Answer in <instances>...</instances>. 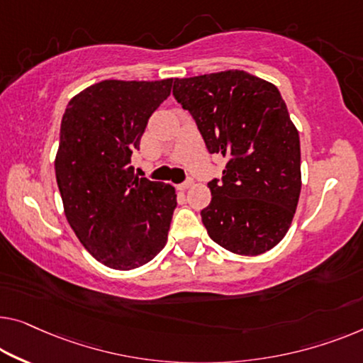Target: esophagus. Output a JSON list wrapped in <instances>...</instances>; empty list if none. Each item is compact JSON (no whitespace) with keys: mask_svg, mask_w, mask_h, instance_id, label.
Returning a JSON list of instances; mask_svg holds the SVG:
<instances>
[{"mask_svg":"<svg viewBox=\"0 0 363 363\" xmlns=\"http://www.w3.org/2000/svg\"><path fill=\"white\" fill-rule=\"evenodd\" d=\"M192 184H194V179H191V177H189V179H186V181H184V182L181 184L179 189H181V191H186V189L191 187Z\"/></svg>","mask_w":363,"mask_h":363,"instance_id":"esophagus-1","label":"esophagus"}]
</instances>
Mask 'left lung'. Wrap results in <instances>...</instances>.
Wrapping results in <instances>:
<instances>
[{
    "mask_svg": "<svg viewBox=\"0 0 363 363\" xmlns=\"http://www.w3.org/2000/svg\"><path fill=\"white\" fill-rule=\"evenodd\" d=\"M208 153L226 160L221 179L208 182L212 202L202 223L225 250L257 256L282 241L301 191L300 137L272 83L242 72L174 81Z\"/></svg>",
    "mask_w": 363,
    "mask_h": 363,
    "instance_id": "1",
    "label": "left lung"
}]
</instances>
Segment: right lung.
<instances>
[{"label": "right lung", "instance_id": "obj_1", "mask_svg": "<svg viewBox=\"0 0 363 363\" xmlns=\"http://www.w3.org/2000/svg\"><path fill=\"white\" fill-rule=\"evenodd\" d=\"M171 88L172 78L106 79L74 96L63 113L55 176L65 215L81 245L111 269L143 266L167 241L174 187L138 179L130 160Z\"/></svg>", "mask_w": 363, "mask_h": 363}]
</instances>
